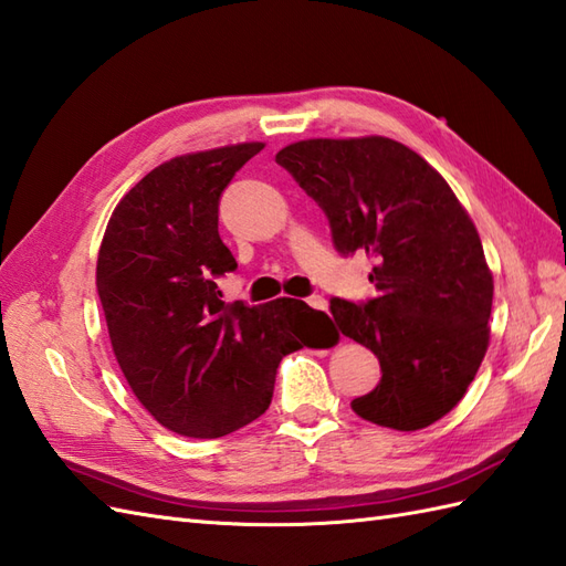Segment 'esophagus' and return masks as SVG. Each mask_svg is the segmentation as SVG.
I'll list each match as a JSON object with an SVG mask.
<instances>
[{"label":"esophagus","mask_w":566,"mask_h":566,"mask_svg":"<svg viewBox=\"0 0 566 566\" xmlns=\"http://www.w3.org/2000/svg\"><path fill=\"white\" fill-rule=\"evenodd\" d=\"M305 302H307V305H310L312 310H326V307H328L326 300H324L322 295H310Z\"/></svg>","instance_id":"obj_1"}]
</instances>
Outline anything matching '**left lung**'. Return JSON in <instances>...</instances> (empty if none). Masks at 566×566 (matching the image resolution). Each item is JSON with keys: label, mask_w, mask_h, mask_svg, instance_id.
<instances>
[{"label": "left lung", "mask_w": 566, "mask_h": 566, "mask_svg": "<svg viewBox=\"0 0 566 566\" xmlns=\"http://www.w3.org/2000/svg\"><path fill=\"white\" fill-rule=\"evenodd\" d=\"M275 163L322 206L343 256L375 261V297L331 300L343 336L381 365L353 410L401 432L444 418L490 346L494 283L471 216L430 163L387 136L297 142Z\"/></svg>", "instance_id": "1"}]
</instances>
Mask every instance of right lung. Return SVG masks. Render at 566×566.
<instances>
[{
    "label": "right lung",
    "instance_id": "obj_1",
    "mask_svg": "<svg viewBox=\"0 0 566 566\" xmlns=\"http://www.w3.org/2000/svg\"><path fill=\"white\" fill-rule=\"evenodd\" d=\"M264 144L177 156L150 170L109 216L95 269L109 343L134 396L163 427L216 439L264 416L285 355L328 348V324L302 300L223 302L238 269L218 235V201Z\"/></svg>",
    "mask_w": 566,
    "mask_h": 566
}]
</instances>
